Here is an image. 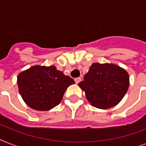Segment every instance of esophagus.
<instances>
[{
  "instance_id": "esophagus-1",
  "label": "esophagus",
  "mask_w": 146,
  "mask_h": 146,
  "mask_svg": "<svg viewBox=\"0 0 146 146\" xmlns=\"http://www.w3.org/2000/svg\"><path fill=\"white\" fill-rule=\"evenodd\" d=\"M80 81H81V78L80 77H77V78H76L75 79V82L76 84H78L79 82H80Z\"/></svg>"
}]
</instances>
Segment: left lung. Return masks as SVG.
<instances>
[{
    "mask_svg": "<svg viewBox=\"0 0 146 146\" xmlns=\"http://www.w3.org/2000/svg\"><path fill=\"white\" fill-rule=\"evenodd\" d=\"M129 77L124 69L112 64L94 63L79 86L92 106L108 109L115 106L126 95Z\"/></svg>",
    "mask_w": 146,
    "mask_h": 146,
    "instance_id": "1",
    "label": "left lung"
}]
</instances>
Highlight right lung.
I'll return each mask as SVG.
<instances>
[{
	"label": "right lung",
	"mask_w": 146,
	"mask_h": 146,
	"mask_svg": "<svg viewBox=\"0 0 146 146\" xmlns=\"http://www.w3.org/2000/svg\"><path fill=\"white\" fill-rule=\"evenodd\" d=\"M74 80L56 66H33L17 76L19 92L26 104L36 111H48L61 102Z\"/></svg>",
	"instance_id": "add662e5"
}]
</instances>
